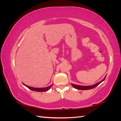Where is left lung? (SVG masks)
<instances>
[{
	"instance_id": "8db88e82",
	"label": "left lung",
	"mask_w": 121,
	"mask_h": 121,
	"mask_svg": "<svg viewBox=\"0 0 121 121\" xmlns=\"http://www.w3.org/2000/svg\"><path fill=\"white\" fill-rule=\"evenodd\" d=\"M104 78V79L101 80V81L99 82L98 83H97L96 84H94V85H91V86H82V85H76V84H73L72 83L71 85L72 86L75 88L78 89V90H89V89H93L94 88L96 87L97 86H98L99 84H100L102 82H103L105 77Z\"/></svg>"
}]
</instances>
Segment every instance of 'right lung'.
Returning <instances> with one entry per match:
<instances>
[{
  "label": "right lung",
  "instance_id": "right-lung-1",
  "mask_svg": "<svg viewBox=\"0 0 121 121\" xmlns=\"http://www.w3.org/2000/svg\"><path fill=\"white\" fill-rule=\"evenodd\" d=\"M23 85H25V86H26L27 88L29 89H30L31 90L33 91H37V92H45V91H48V90H49L50 89V88L52 86V84L50 85L49 86H47L46 87H43V88H36V87H30L27 86L26 85H25V84L23 83Z\"/></svg>",
  "mask_w": 121,
  "mask_h": 121
}]
</instances>
